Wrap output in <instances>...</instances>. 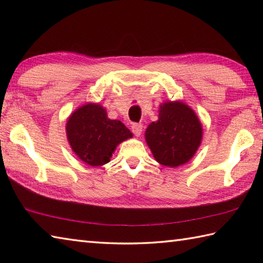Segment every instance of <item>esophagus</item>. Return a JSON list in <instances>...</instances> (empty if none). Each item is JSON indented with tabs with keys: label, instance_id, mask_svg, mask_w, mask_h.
Segmentation results:
<instances>
[{
	"label": "esophagus",
	"instance_id": "obj_1",
	"mask_svg": "<svg viewBox=\"0 0 263 263\" xmlns=\"http://www.w3.org/2000/svg\"><path fill=\"white\" fill-rule=\"evenodd\" d=\"M132 132L136 137H140L142 133V125L141 124H133L132 125Z\"/></svg>",
	"mask_w": 263,
	"mask_h": 263
}]
</instances>
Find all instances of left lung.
I'll return each instance as SVG.
<instances>
[{
	"label": "left lung",
	"instance_id": "8db88e82",
	"mask_svg": "<svg viewBox=\"0 0 263 263\" xmlns=\"http://www.w3.org/2000/svg\"><path fill=\"white\" fill-rule=\"evenodd\" d=\"M144 137L159 164L177 167L197 153L202 140V125L190 106L178 100L167 102L159 106L158 121L150 123Z\"/></svg>",
	"mask_w": 263,
	"mask_h": 263
}]
</instances>
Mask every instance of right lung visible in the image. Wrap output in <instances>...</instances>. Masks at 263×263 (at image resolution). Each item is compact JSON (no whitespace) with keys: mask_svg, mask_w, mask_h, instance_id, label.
I'll list each match as a JSON object with an SVG mask.
<instances>
[{"mask_svg":"<svg viewBox=\"0 0 263 263\" xmlns=\"http://www.w3.org/2000/svg\"><path fill=\"white\" fill-rule=\"evenodd\" d=\"M65 128L72 150L90 166L107 164L117 144L132 138V133L121 121L109 120L103 106L93 103L76 109Z\"/></svg>","mask_w":263,"mask_h":263,"instance_id":"1","label":"right lung"}]
</instances>
